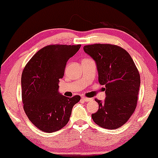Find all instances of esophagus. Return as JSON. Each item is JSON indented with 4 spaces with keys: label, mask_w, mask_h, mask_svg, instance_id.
I'll list each match as a JSON object with an SVG mask.
<instances>
[{
    "label": "esophagus",
    "mask_w": 158,
    "mask_h": 158,
    "mask_svg": "<svg viewBox=\"0 0 158 158\" xmlns=\"http://www.w3.org/2000/svg\"><path fill=\"white\" fill-rule=\"evenodd\" d=\"M81 99H82L83 101H85V102H90V101L92 100V98H87V97H84V96H83V97H81Z\"/></svg>",
    "instance_id": "1"
}]
</instances>
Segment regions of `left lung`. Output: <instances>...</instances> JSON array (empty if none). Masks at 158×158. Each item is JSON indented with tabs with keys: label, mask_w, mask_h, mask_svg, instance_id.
Masks as SVG:
<instances>
[{
	"label": "left lung",
	"mask_w": 158,
	"mask_h": 158,
	"mask_svg": "<svg viewBox=\"0 0 158 158\" xmlns=\"http://www.w3.org/2000/svg\"><path fill=\"white\" fill-rule=\"evenodd\" d=\"M84 51L96 62L98 81L106 87L105 100L95 99L99 107L92 115L93 120L109 130L122 127L138 102L140 78L134 61L126 50L115 45H87Z\"/></svg>",
	"instance_id": "8db88e82"
}]
</instances>
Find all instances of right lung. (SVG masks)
Instances as JSON below:
<instances>
[{"mask_svg":"<svg viewBox=\"0 0 158 158\" xmlns=\"http://www.w3.org/2000/svg\"><path fill=\"white\" fill-rule=\"evenodd\" d=\"M81 45H49L38 51L25 66L21 77L23 110L31 122L45 132L67 124L73 105L81 97H66L58 92L68 60Z\"/></svg>","mask_w":158,"mask_h":158,"instance_id":"add662e5","label":"right lung"}]
</instances>
